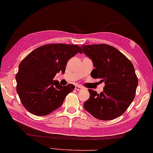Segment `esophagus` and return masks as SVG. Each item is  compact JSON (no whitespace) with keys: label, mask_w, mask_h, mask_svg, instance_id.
Returning a JSON list of instances; mask_svg holds the SVG:
<instances>
[{"label":"esophagus","mask_w":153,"mask_h":153,"mask_svg":"<svg viewBox=\"0 0 153 153\" xmlns=\"http://www.w3.org/2000/svg\"><path fill=\"white\" fill-rule=\"evenodd\" d=\"M75 89L77 91H81L83 89V87L80 85H76V87H75Z\"/></svg>","instance_id":"obj_1"}]
</instances>
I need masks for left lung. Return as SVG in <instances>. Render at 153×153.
Instances as JSON below:
<instances>
[{"label":"left lung","mask_w":153,"mask_h":153,"mask_svg":"<svg viewBox=\"0 0 153 153\" xmlns=\"http://www.w3.org/2000/svg\"><path fill=\"white\" fill-rule=\"evenodd\" d=\"M81 48L95 68L91 76L105 83L99 94L88 90L90 97L84 103V108L100 120L118 118L135 98L138 79L134 65L121 52L108 45H82Z\"/></svg>","instance_id":"left-lung-1"}]
</instances>
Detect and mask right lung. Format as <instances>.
Instances as JSON below:
<instances>
[{
	"mask_svg": "<svg viewBox=\"0 0 153 153\" xmlns=\"http://www.w3.org/2000/svg\"><path fill=\"white\" fill-rule=\"evenodd\" d=\"M83 53L76 45L54 43L37 48L22 60L16 75V91L28 112L43 116L62 106L75 86H62L53 80L60 71L64 74L68 60Z\"/></svg>",
	"mask_w": 153,
	"mask_h": 153,
	"instance_id": "1",
	"label": "right lung"
}]
</instances>
